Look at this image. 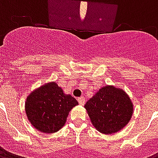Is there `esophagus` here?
<instances>
[{
    "label": "esophagus",
    "mask_w": 158,
    "mask_h": 158,
    "mask_svg": "<svg viewBox=\"0 0 158 158\" xmlns=\"http://www.w3.org/2000/svg\"><path fill=\"white\" fill-rule=\"evenodd\" d=\"M78 102L80 105H84L85 103V98L84 97V96H81V97H79L78 98Z\"/></svg>",
    "instance_id": "34e87169"
}]
</instances>
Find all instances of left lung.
Wrapping results in <instances>:
<instances>
[{
  "instance_id": "obj_1",
  "label": "left lung",
  "mask_w": 158,
  "mask_h": 158,
  "mask_svg": "<svg viewBox=\"0 0 158 158\" xmlns=\"http://www.w3.org/2000/svg\"><path fill=\"white\" fill-rule=\"evenodd\" d=\"M85 107L93 126L105 135H111L124 128L134 111L132 102L125 91L113 85L100 89Z\"/></svg>"
}]
</instances>
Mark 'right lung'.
<instances>
[{
  "label": "right lung",
  "instance_id": "1",
  "mask_svg": "<svg viewBox=\"0 0 158 158\" xmlns=\"http://www.w3.org/2000/svg\"><path fill=\"white\" fill-rule=\"evenodd\" d=\"M79 103L55 82L46 83L29 94L25 102L27 118L37 130L55 133L62 128L69 112Z\"/></svg>",
  "mask_w": 158,
  "mask_h": 158
}]
</instances>
